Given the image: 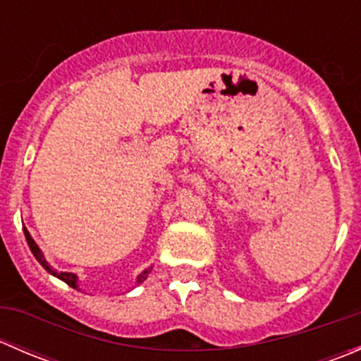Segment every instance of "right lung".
I'll return each mask as SVG.
<instances>
[{"label": "right lung", "mask_w": 361, "mask_h": 361, "mask_svg": "<svg viewBox=\"0 0 361 361\" xmlns=\"http://www.w3.org/2000/svg\"><path fill=\"white\" fill-rule=\"evenodd\" d=\"M24 235H25V241H27L29 248H31V253L35 255L36 260H38L39 264H42V267L45 269L47 272H50V274H52V276H56L57 279H61V281H64V283H66V285L71 286V288H75V290H78V288H80V286H78V276L73 274V272H57L56 269H54L52 265H50L49 262L45 260V255H43V251L38 248V245H36L35 239L31 238V234H29L27 228H24ZM150 272H152V267L145 269V271L141 272L140 276H137V279H136L137 285H141V283H143L145 279L148 278V274H150Z\"/></svg>", "instance_id": "add662e5"}]
</instances>
